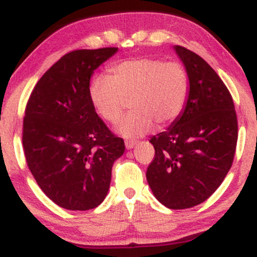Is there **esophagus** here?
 <instances>
[{
  "mask_svg": "<svg viewBox=\"0 0 257 257\" xmlns=\"http://www.w3.org/2000/svg\"><path fill=\"white\" fill-rule=\"evenodd\" d=\"M135 145H137V143H135V141H128V140L125 141V149L126 150H132Z\"/></svg>",
  "mask_w": 257,
  "mask_h": 257,
  "instance_id": "34e87169",
  "label": "esophagus"
}]
</instances>
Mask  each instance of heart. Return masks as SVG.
Returning a JSON list of instances; mask_svg holds the SVG:
<instances>
[{
	"label": "heart",
	"instance_id": "1",
	"mask_svg": "<svg viewBox=\"0 0 257 257\" xmlns=\"http://www.w3.org/2000/svg\"><path fill=\"white\" fill-rule=\"evenodd\" d=\"M110 72L91 78L88 93L96 113L110 123L118 120L131 100L133 111L116 125L119 135L143 137L155 123L163 128L181 116L190 93V78L181 63L129 59L112 65Z\"/></svg>",
	"mask_w": 257,
	"mask_h": 257
}]
</instances>
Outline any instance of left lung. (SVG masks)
<instances>
[{"mask_svg": "<svg viewBox=\"0 0 257 257\" xmlns=\"http://www.w3.org/2000/svg\"><path fill=\"white\" fill-rule=\"evenodd\" d=\"M190 78L181 116L151 138L155 158L146 172L153 194L169 209L203 203L231 169L238 139L237 113L228 89L204 59L174 47Z\"/></svg>", "mask_w": 257, "mask_h": 257, "instance_id": "8db88e82", "label": "left lung"}]
</instances>
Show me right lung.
<instances>
[{
  "instance_id": "add662e5",
  "label": "right lung",
  "mask_w": 257,
  "mask_h": 257,
  "mask_svg": "<svg viewBox=\"0 0 257 257\" xmlns=\"http://www.w3.org/2000/svg\"><path fill=\"white\" fill-rule=\"evenodd\" d=\"M118 48L78 49L65 54L35 85L25 108L23 147L41 190L67 210H89L108 192L114 161L124 141L94 110V70Z\"/></svg>"
}]
</instances>
